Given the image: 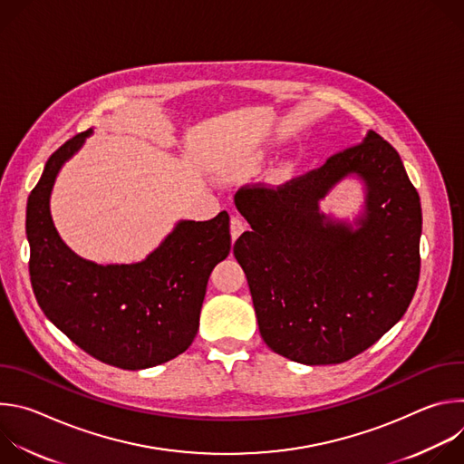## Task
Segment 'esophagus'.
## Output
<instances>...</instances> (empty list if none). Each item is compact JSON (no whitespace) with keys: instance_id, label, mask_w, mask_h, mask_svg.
Instances as JSON below:
<instances>
[{"instance_id":"1","label":"esophagus","mask_w":464,"mask_h":464,"mask_svg":"<svg viewBox=\"0 0 464 464\" xmlns=\"http://www.w3.org/2000/svg\"><path fill=\"white\" fill-rule=\"evenodd\" d=\"M229 229H231V238H233V242L242 235V231L246 229V222H244V218H240L238 215H233L231 217V222H229Z\"/></svg>"}]
</instances>
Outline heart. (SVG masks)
<instances>
[{
  "label": "heart",
  "instance_id": "obj_1",
  "mask_svg": "<svg viewBox=\"0 0 464 464\" xmlns=\"http://www.w3.org/2000/svg\"><path fill=\"white\" fill-rule=\"evenodd\" d=\"M255 160H256V154L255 152H251V150H247V152H242V154H238V156H235V158H231L229 161H227V165L229 167H249V165H253L255 163Z\"/></svg>",
  "mask_w": 464,
  "mask_h": 464
}]
</instances>
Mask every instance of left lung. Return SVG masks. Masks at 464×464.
<instances>
[{
    "label": "left lung",
    "mask_w": 464,
    "mask_h": 464,
    "mask_svg": "<svg viewBox=\"0 0 464 464\" xmlns=\"http://www.w3.org/2000/svg\"><path fill=\"white\" fill-rule=\"evenodd\" d=\"M351 173L366 183L356 230L318 211ZM235 206L251 231L233 253L274 353L304 365L343 363L406 314L420 274V198L399 152L376 131L283 185L238 188Z\"/></svg>",
    "instance_id": "obj_1"
}]
</instances>
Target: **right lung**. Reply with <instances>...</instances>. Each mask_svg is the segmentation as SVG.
<instances>
[{
	"mask_svg": "<svg viewBox=\"0 0 464 464\" xmlns=\"http://www.w3.org/2000/svg\"><path fill=\"white\" fill-rule=\"evenodd\" d=\"M92 134L65 141L45 163L27 202L29 276L47 319L102 363L138 371L185 353L200 326L213 268L229 255V215L181 220L145 260L95 264L58 237L49 198L58 170Z\"/></svg>",
	"mask_w": 464,
	"mask_h": 464,
	"instance_id": "add662e5",
	"label": "right lung"
}]
</instances>
